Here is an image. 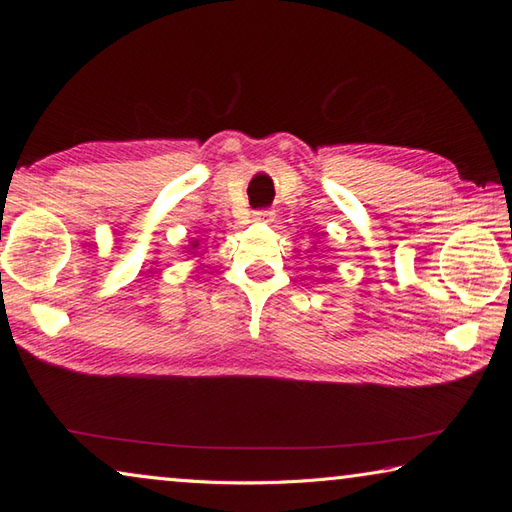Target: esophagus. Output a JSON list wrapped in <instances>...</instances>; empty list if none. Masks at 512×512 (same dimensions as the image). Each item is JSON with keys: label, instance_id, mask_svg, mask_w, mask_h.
Instances as JSON below:
<instances>
[{"label": "esophagus", "instance_id": "esophagus-1", "mask_svg": "<svg viewBox=\"0 0 512 512\" xmlns=\"http://www.w3.org/2000/svg\"><path fill=\"white\" fill-rule=\"evenodd\" d=\"M254 221L271 223V221H274V212H271V210H258V212H254Z\"/></svg>", "mask_w": 512, "mask_h": 512}]
</instances>
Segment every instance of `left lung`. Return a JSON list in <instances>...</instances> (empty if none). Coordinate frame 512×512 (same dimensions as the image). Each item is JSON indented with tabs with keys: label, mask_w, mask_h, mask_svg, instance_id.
<instances>
[{
	"label": "left lung",
	"mask_w": 512,
	"mask_h": 512,
	"mask_svg": "<svg viewBox=\"0 0 512 512\" xmlns=\"http://www.w3.org/2000/svg\"><path fill=\"white\" fill-rule=\"evenodd\" d=\"M315 249H317V247H315Z\"/></svg>",
	"instance_id": "obj_1"
}]
</instances>
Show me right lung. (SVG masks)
Instances as JSON below:
<instances>
[{"label":"right lung","instance_id":"obj_1","mask_svg":"<svg viewBox=\"0 0 512 512\" xmlns=\"http://www.w3.org/2000/svg\"><path fill=\"white\" fill-rule=\"evenodd\" d=\"M186 249V254H190V258H203V252H199V238H190L188 241V247H184Z\"/></svg>","mask_w":512,"mask_h":512}]
</instances>
